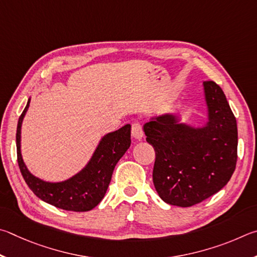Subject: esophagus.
<instances>
[{
  "label": "esophagus",
  "mask_w": 257,
  "mask_h": 257,
  "mask_svg": "<svg viewBox=\"0 0 257 257\" xmlns=\"http://www.w3.org/2000/svg\"><path fill=\"white\" fill-rule=\"evenodd\" d=\"M132 137L136 139V140H141L143 138V130L140 123L132 124Z\"/></svg>",
  "instance_id": "esophagus-1"
}]
</instances>
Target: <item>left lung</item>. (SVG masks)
Instances as JSON below:
<instances>
[{"label": "left lung", "instance_id": "obj_1", "mask_svg": "<svg viewBox=\"0 0 257 257\" xmlns=\"http://www.w3.org/2000/svg\"><path fill=\"white\" fill-rule=\"evenodd\" d=\"M208 120L194 127L178 115L151 117L146 123L147 142L154 147V184L170 205L192 206L227 185L236 168L237 121L222 89L203 82Z\"/></svg>", "mask_w": 257, "mask_h": 257}]
</instances>
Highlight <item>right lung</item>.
Instances as JSON below:
<instances>
[{"mask_svg":"<svg viewBox=\"0 0 257 257\" xmlns=\"http://www.w3.org/2000/svg\"><path fill=\"white\" fill-rule=\"evenodd\" d=\"M29 103L30 98L18 120L16 137L18 165L27 185L40 200L58 209L75 212L92 210L103 199L116 164L131 146V125L103 136L85 167L74 176L63 182H45L29 172L21 155V125Z\"/></svg>","mask_w":257,"mask_h":257,"instance_id":"1","label":"right lung"}]
</instances>
